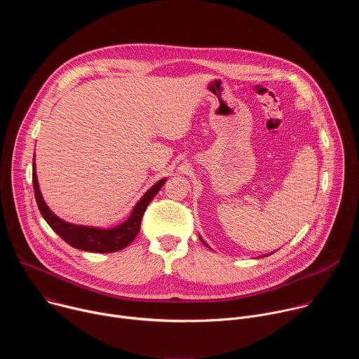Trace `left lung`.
Instances as JSON below:
<instances>
[{"mask_svg":"<svg viewBox=\"0 0 359 359\" xmlns=\"http://www.w3.org/2000/svg\"><path fill=\"white\" fill-rule=\"evenodd\" d=\"M203 243H204V241H203Z\"/></svg>","mask_w":359,"mask_h":359,"instance_id":"left-lung-1","label":"left lung"}]
</instances>
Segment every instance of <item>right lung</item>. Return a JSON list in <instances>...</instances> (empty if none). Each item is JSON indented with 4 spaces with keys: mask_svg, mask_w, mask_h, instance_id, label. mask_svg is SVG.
I'll return each mask as SVG.
<instances>
[{
    "mask_svg": "<svg viewBox=\"0 0 359 359\" xmlns=\"http://www.w3.org/2000/svg\"><path fill=\"white\" fill-rule=\"evenodd\" d=\"M166 179L159 180L149 189L144 196L137 201L136 206L133 208V212L130 217L122 223L121 226H116L114 229H95V227H86V226H75L71 223H67L57 217L53 212L48 209L45 201L42 200L39 187H38V180H36V173H35V162L32 163V184H34V193H35V200L38 204V209L45 219V222L49 224V227L53 229L62 240H65L69 245L90 251V252H114L119 251L125 247H128L135 237L137 236L140 230V223L144 215V210L147 208V204L151 201V198L158 194L161 187L165 184Z\"/></svg>",
    "mask_w": 359,
    "mask_h": 359,
    "instance_id": "add662e5",
    "label": "right lung"
}]
</instances>
